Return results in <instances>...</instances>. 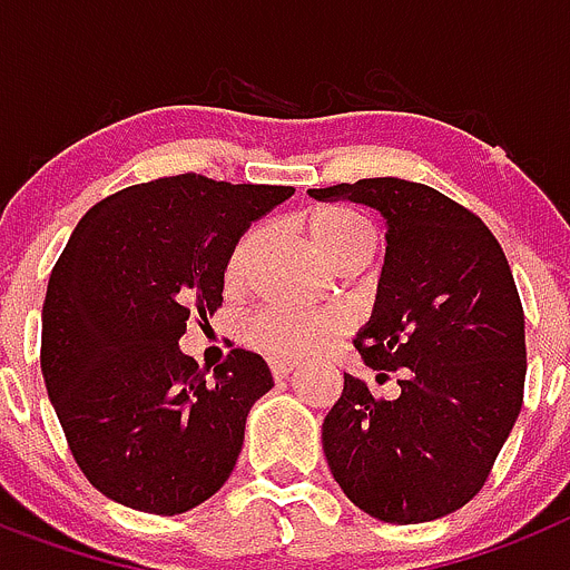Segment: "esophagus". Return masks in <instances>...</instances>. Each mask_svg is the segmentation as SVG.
<instances>
[{
  "mask_svg": "<svg viewBox=\"0 0 570 570\" xmlns=\"http://www.w3.org/2000/svg\"><path fill=\"white\" fill-rule=\"evenodd\" d=\"M292 370H295V367H292V364H286V361H275V364H272V375H275L278 381L289 379Z\"/></svg>",
  "mask_w": 570,
  "mask_h": 570,
  "instance_id": "esophagus-1",
  "label": "esophagus"
}]
</instances>
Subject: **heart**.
Segmentation results:
<instances>
[{"mask_svg": "<svg viewBox=\"0 0 570 570\" xmlns=\"http://www.w3.org/2000/svg\"><path fill=\"white\" fill-rule=\"evenodd\" d=\"M306 232L313 244L324 252L341 269H358L375 255L379 246V229L370 217L346 206H321L306 217ZM261 232H246L232 249L226 264V284L237 286L246 278ZM341 333V318L330 313H304V309H286V306H269L252 315L246 324V335L252 344L275 361H301L318 353L335 335Z\"/></svg>", "mask_w": 570, "mask_h": 570, "instance_id": "heart-1", "label": "heart"}]
</instances>
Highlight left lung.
Returning <instances> with one entry per match:
<instances>
[{
    "label": "left lung",
    "instance_id": "8db88e82",
    "mask_svg": "<svg viewBox=\"0 0 570 570\" xmlns=\"http://www.w3.org/2000/svg\"><path fill=\"white\" fill-rule=\"evenodd\" d=\"M309 197L384 217L379 292L355 346L367 367L399 370L402 387L381 402L344 373L321 428L326 464L381 522L448 517L482 491L522 410L524 315L508 257L473 212L424 183L370 177Z\"/></svg>",
    "mask_w": 570,
    "mask_h": 570
}]
</instances>
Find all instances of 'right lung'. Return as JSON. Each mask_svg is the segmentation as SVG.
Returning <instances> with one entry per match:
<instances>
[{"label": "right lung", "instance_id": "1", "mask_svg": "<svg viewBox=\"0 0 570 570\" xmlns=\"http://www.w3.org/2000/svg\"><path fill=\"white\" fill-rule=\"evenodd\" d=\"M292 186L177 175L86 212L42 306V379L88 482L142 513L215 497L244 448L246 415L275 387L249 350L206 379L180 350L191 315L224 301L232 249Z\"/></svg>", "mask_w": 570, "mask_h": 570}]
</instances>
